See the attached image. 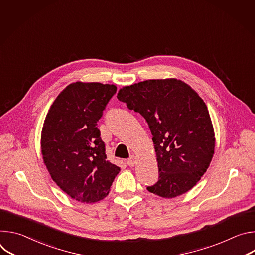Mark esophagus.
Listing matches in <instances>:
<instances>
[{
    "mask_svg": "<svg viewBox=\"0 0 255 255\" xmlns=\"http://www.w3.org/2000/svg\"><path fill=\"white\" fill-rule=\"evenodd\" d=\"M135 163H136V157H135L134 155L130 156V158L127 160V164H128L130 167H132V166L135 165Z\"/></svg>",
    "mask_w": 255,
    "mask_h": 255,
    "instance_id": "1",
    "label": "esophagus"
}]
</instances>
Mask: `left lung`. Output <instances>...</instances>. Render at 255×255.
Instances as JSON below:
<instances>
[{
  "label": "left lung",
  "instance_id": "left-lung-1",
  "mask_svg": "<svg viewBox=\"0 0 255 255\" xmlns=\"http://www.w3.org/2000/svg\"><path fill=\"white\" fill-rule=\"evenodd\" d=\"M118 100L146 120L158 163V180L147 187L162 198L190 191L214 154L215 136L204 101L186 83L149 80L121 89Z\"/></svg>",
  "mask_w": 255,
  "mask_h": 255
}]
</instances>
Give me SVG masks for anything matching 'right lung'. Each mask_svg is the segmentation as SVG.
<instances>
[{
	"label": "right lung",
	"instance_id": "obj_1",
	"mask_svg": "<svg viewBox=\"0 0 255 255\" xmlns=\"http://www.w3.org/2000/svg\"><path fill=\"white\" fill-rule=\"evenodd\" d=\"M114 85L74 83L55 99L46 115L41 151L54 183L83 203L102 200L120 167L107 159L98 121L116 94Z\"/></svg>",
	"mask_w": 255,
	"mask_h": 255
}]
</instances>
